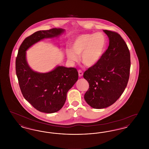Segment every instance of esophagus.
Returning <instances> with one entry per match:
<instances>
[{"instance_id":"esophagus-1","label":"esophagus","mask_w":149,"mask_h":149,"mask_svg":"<svg viewBox=\"0 0 149 149\" xmlns=\"http://www.w3.org/2000/svg\"><path fill=\"white\" fill-rule=\"evenodd\" d=\"M78 74H79V77H81L83 75V73L81 70H78Z\"/></svg>"}]
</instances>
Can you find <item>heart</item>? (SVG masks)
<instances>
[{
	"mask_svg": "<svg viewBox=\"0 0 149 149\" xmlns=\"http://www.w3.org/2000/svg\"><path fill=\"white\" fill-rule=\"evenodd\" d=\"M106 37L102 32L83 34L76 37L71 42V49L66 50L68 60L74 63L79 60V56L88 66L97 64L106 49Z\"/></svg>",
	"mask_w": 149,
	"mask_h": 149,
	"instance_id": "b5f03b06",
	"label": "heart"
}]
</instances>
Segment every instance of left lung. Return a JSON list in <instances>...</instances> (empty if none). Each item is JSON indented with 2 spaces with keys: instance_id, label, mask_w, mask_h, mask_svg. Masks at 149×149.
Returning <instances> with one entry per match:
<instances>
[{
  "instance_id": "left-lung-1",
  "label": "left lung",
  "mask_w": 149,
  "mask_h": 149,
  "mask_svg": "<svg viewBox=\"0 0 149 149\" xmlns=\"http://www.w3.org/2000/svg\"><path fill=\"white\" fill-rule=\"evenodd\" d=\"M103 32L109 38V46L99 62L83 75L89 85L84 99L95 109L110 106L120 97L127 85L131 66L130 53L123 39L116 32Z\"/></svg>"
}]
</instances>
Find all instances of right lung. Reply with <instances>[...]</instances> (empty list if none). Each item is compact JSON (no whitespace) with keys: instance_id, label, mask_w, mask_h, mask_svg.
<instances>
[{"instance_id":"obj_1","label":"right lung","mask_w":149,"mask_h":149,"mask_svg":"<svg viewBox=\"0 0 149 149\" xmlns=\"http://www.w3.org/2000/svg\"><path fill=\"white\" fill-rule=\"evenodd\" d=\"M63 29L37 31L21 44L15 61L16 74L24 98L40 112L52 113L60 110L67 93L77 81L78 72L74 68L56 66L47 72L33 70L29 66L26 51L45 38H54L64 33Z\"/></svg>"}]
</instances>
